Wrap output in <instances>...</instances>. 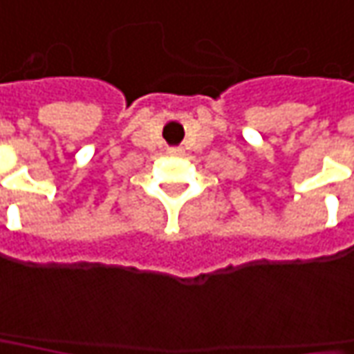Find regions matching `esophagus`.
I'll use <instances>...</instances> for the list:
<instances>
[{
    "mask_svg": "<svg viewBox=\"0 0 354 354\" xmlns=\"http://www.w3.org/2000/svg\"><path fill=\"white\" fill-rule=\"evenodd\" d=\"M168 153H170V155H180V153H182V149H180V147H170V149H168Z\"/></svg>",
    "mask_w": 354,
    "mask_h": 354,
    "instance_id": "1",
    "label": "esophagus"
}]
</instances>
